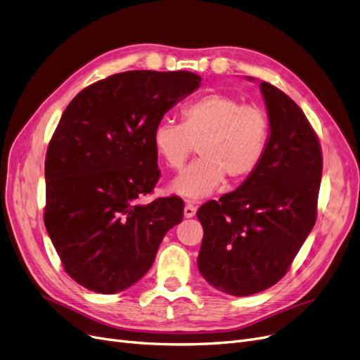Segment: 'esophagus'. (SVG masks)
<instances>
[{"label": "esophagus", "instance_id": "1", "mask_svg": "<svg viewBox=\"0 0 360 360\" xmlns=\"http://www.w3.org/2000/svg\"><path fill=\"white\" fill-rule=\"evenodd\" d=\"M195 213H197V207H195L193 204L188 202L186 205H184V217H193Z\"/></svg>", "mask_w": 360, "mask_h": 360}]
</instances>
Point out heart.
Returning a JSON list of instances; mask_svg holds the SVG:
<instances>
[{
    "mask_svg": "<svg viewBox=\"0 0 360 360\" xmlns=\"http://www.w3.org/2000/svg\"><path fill=\"white\" fill-rule=\"evenodd\" d=\"M269 135L270 123L263 108L209 93L183 106L181 123L159 122L151 141L159 158L174 171H180L200 144L201 158L171 184L181 197L200 200L225 179L240 183L252 176L264 156Z\"/></svg>",
    "mask_w": 360,
    "mask_h": 360,
    "instance_id": "heart-1",
    "label": "heart"
}]
</instances>
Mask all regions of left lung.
Listing matches in <instances>:
<instances>
[{"label": "left lung", "instance_id": "8db88e82", "mask_svg": "<svg viewBox=\"0 0 360 360\" xmlns=\"http://www.w3.org/2000/svg\"><path fill=\"white\" fill-rule=\"evenodd\" d=\"M270 136L252 176L219 201L202 204L198 269L216 290L250 296L275 285L317 219L321 146L297 103L275 85L259 84Z\"/></svg>", "mask_w": 360, "mask_h": 360}]
</instances>
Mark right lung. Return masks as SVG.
I'll return each mask as SVG.
<instances>
[{"label":"right lung","instance_id":"obj_1","mask_svg":"<svg viewBox=\"0 0 360 360\" xmlns=\"http://www.w3.org/2000/svg\"><path fill=\"white\" fill-rule=\"evenodd\" d=\"M192 72L130 70L73 97L45 160L46 231L68 275L114 294L151 267L163 236L183 219L172 195L138 204L160 177L155 126L200 86Z\"/></svg>","mask_w":360,"mask_h":360}]
</instances>
